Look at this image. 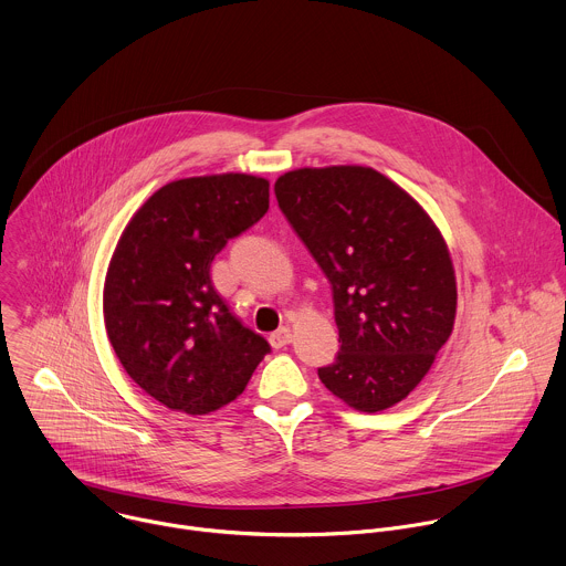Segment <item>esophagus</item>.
Here are the masks:
<instances>
[{
	"instance_id": "1",
	"label": "esophagus",
	"mask_w": 566,
	"mask_h": 566,
	"mask_svg": "<svg viewBox=\"0 0 566 566\" xmlns=\"http://www.w3.org/2000/svg\"><path fill=\"white\" fill-rule=\"evenodd\" d=\"M269 342L273 348H284L286 344H291V331L289 328H277L275 333L269 335Z\"/></svg>"
}]
</instances>
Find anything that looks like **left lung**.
Wrapping results in <instances>:
<instances>
[{
  "instance_id": "left-lung-1",
  "label": "left lung",
  "mask_w": 566,
  "mask_h": 566,
  "mask_svg": "<svg viewBox=\"0 0 566 566\" xmlns=\"http://www.w3.org/2000/svg\"><path fill=\"white\" fill-rule=\"evenodd\" d=\"M275 198L331 282L339 353L322 384L359 412L403 401L457 317L448 244L426 209L373 167H302Z\"/></svg>"
}]
</instances>
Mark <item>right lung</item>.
<instances>
[{
  "label": "right lung",
  "mask_w": 566,
  "mask_h": 566,
  "mask_svg": "<svg viewBox=\"0 0 566 566\" xmlns=\"http://www.w3.org/2000/svg\"><path fill=\"white\" fill-rule=\"evenodd\" d=\"M266 209V178H180L154 191L118 238L103 286L105 331L132 381L174 412L231 403L271 350L231 315L209 275L227 240Z\"/></svg>",
  "instance_id": "obj_1"
}]
</instances>
